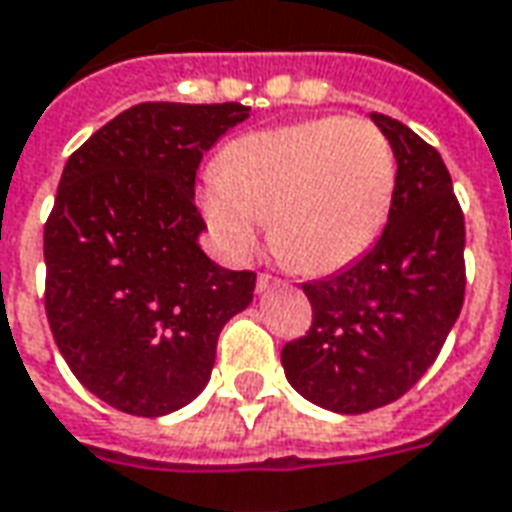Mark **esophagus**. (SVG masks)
Returning a JSON list of instances; mask_svg holds the SVG:
<instances>
[{"label": "esophagus", "instance_id": "1", "mask_svg": "<svg viewBox=\"0 0 512 512\" xmlns=\"http://www.w3.org/2000/svg\"><path fill=\"white\" fill-rule=\"evenodd\" d=\"M271 285H280V280H274L271 274L260 271V274H257V291H266V288H271Z\"/></svg>", "mask_w": 512, "mask_h": 512}]
</instances>
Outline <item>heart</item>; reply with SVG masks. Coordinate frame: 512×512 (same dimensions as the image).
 <instances>
[{
  "label": "heart",
  "instance_id": "heart-1",
  "mask_svg": "<svg viewBox=\"0 0 512 512\" xmlns=\"http://www.w3.org/2000/svg\"><path fill=\"white\" fill-rule=\"evenodd\" d=\"M398 156L367 117H316L232 139L201 210L232 257H249L269 221L271 249L300 274H333L387 227Z\"/></svg>",
  "mask_w": 512,
  "mask_h": 512
}]
</instances>
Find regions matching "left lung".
Segmentation results:
<instances>
[{
    "instance_id": "left-lung-1",
    "label": "left lung",
    "mask_w": 512,
    "mask_h": 512,
    "mask_svg": "<svg viewBox=\"0 0 512 512\" xmlns=\"http://www.w3.org/2000/svg\"><path fill=\"white\" fill-rule=\"evenodd\" d=\"M373 123L398 156L387 227L350 269L302 283L314 319L280 353L291 387L344 415L415 387L465 300V218L443 156L387 114L373 111Z\"/></svg>"
}]
</instances>
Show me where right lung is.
Wrapping results in <instances>:
<instances>
[{"mask_svg":"<svg viewBox=\"0 0 512 512\" xmlns=\"http://www.w3.org/2000/svg\"><path fill=\"white\" fill-rule=\"evenodd\" d=\"M241 103H139L69 156L44 224V311L69 370L120 412L159 417L207 387L255 271L201 252L196 170Z\"/></svg>","mask_w":512,"mask_h":512,"instance_id":"1","label":"right lung"}]
</instances>
